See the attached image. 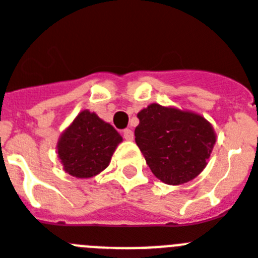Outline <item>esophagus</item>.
<instances>
[{
    "label": "esophagus",
    "mask_w": 258,
    "mask_h": 258,
    "mask_svg": "<svg viewBox=\"0 0 258 258\" xmlns=\"http://www.w3.org/2000/svg\"><path fill=\"white\" fill-rule=\"evenodd\" d=\"M123 138H124L125 140H134V133L130 128H125L124 131H123Z\"/></svg>",
    "instance_id": "34e87169"
}]
</instances>
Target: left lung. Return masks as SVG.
<instances>
[{"label": "left lung", "mask_w": 258, "mask_h": 258, "mask_svg": "<svg viewBox=\"0 0 258 258\" xmlns=\"http://www.w3.org/2000/svg\"><path fill=\"white\" fill-rule=\"evenodd\" d=\"M138 118L135 142L157 178L179 185L202 172L216 140L206 119L157 103L143 109Z\"/></svg>", "instance_id": "obj_1"}]
</instances>
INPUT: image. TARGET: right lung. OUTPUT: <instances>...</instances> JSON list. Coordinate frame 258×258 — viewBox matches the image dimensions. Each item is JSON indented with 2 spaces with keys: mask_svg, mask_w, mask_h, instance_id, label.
I'll return each instance as SVG.
<instances>
[{
  "mask_svg": "<svg viewBox=\"0 0 258 258\" xmlns=\"http://www.w3.org/2000/svg\"><path fill=\"white\" fill-rule=\"evenodd\" d=\"M122 142L111 124L94 112H80L57 143V153L67 173L89 178L107 168L116 146Z\"/></svg>",
  "mask_w": 258,
  "mask_h": 258,
  "instance_id": "add662e5",
  "label": "right lung"
}]
</instances>
